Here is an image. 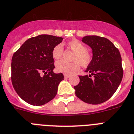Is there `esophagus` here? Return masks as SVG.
<instances>
[{
	"instance_id": "obj_1",
	"label": "esophagus",
	"mask_w": 134,
	"mask_h": 134,
	"mask_svg": "<svg viewBox=\"0 0 134 134\" xmlns=\"http://www.w3.org/2000/svg\"><path fill=\"white\" fill-rule=\"evenodd\" d=\"M69 76H70L69 75H67V74H65V75H64V77H65V79H67V78H69Z\"/></svg>"
}]
</instances>
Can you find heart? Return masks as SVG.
I'll return each instance as SVG.
<instances>
[{"mask_svg":"<svg viewBox=\"0 0 134 134\" xmlns=\"http://www.w3.org/2000/svg\"><path fill=\"white\" fill-rule=\"evenodd\" d=\"M67 46L71 51L74 52L73 56V63H67L64 60L57 62L56 69L59 73L69 75L77 71L80 67L88 66L92 60V55L86 50V46L77 39H73L69 41ZM52 57L54 60H59L63 54V47L61 44H58L52 50Z\"/></svg>","mask_w":134,"mask_h":134,"instance_id":"heart-1","label":"heart"}]
</instances>
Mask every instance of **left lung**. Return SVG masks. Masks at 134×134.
Segmentation results:
<instances>
[{"mask_svg":"<svg viewBox=\"0 0 134 134\" xmlns=\"http://www.w3.org/2000/svg\"><path fill=\"white\" fill-rule=\"evenodd\" d=\"M82 41L91 48L93 58L85 71L90 74L79 76V84L74 86L75 93L87 103H103L114 95L122 80L121 54L114 45L105 37L86 36Z\"/></svg>","mask_w":134,"mask_h":134,"instance_id":"obj_1","label":"left lung"}]
</instances>
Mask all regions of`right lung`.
<instances>
[{"mask_svg":"<svg viewBox=\"0 0 134 134\" xmlns=\"http://www.w3.org/2000/svg\"><path fill=\"white\" fill-rule=\"evenodd\" d=\"M63 38L40 35L24 43L12 59V82L15 92L32 105L46 104L57 95L62 73L55 74L52 50ZM44 76H42V74Z\"/></svg>","mask_w":134,"mask_h":134,"instance_id":"1","label":"right lung"}]
</instances>
